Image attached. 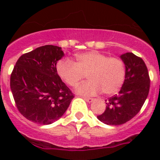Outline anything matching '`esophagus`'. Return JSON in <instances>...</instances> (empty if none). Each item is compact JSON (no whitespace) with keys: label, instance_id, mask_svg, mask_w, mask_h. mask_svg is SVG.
Wrapping results in <instances>:
<instances>
[{"label":"esophagus","instance_id":"esophagus-1","mask_svg":"<svg viewBox=\"0 0 160 160\" xmlns=\"http://www.w3.org/2000/svg\"><path fill=\"white\" fill-rule=\"evenodd\" d=\"M84 100L88 103H91L94 101V99L93 98H87V97H84Z\"/></svg>","mask_w":160,"mask_h":160}]
</instances>
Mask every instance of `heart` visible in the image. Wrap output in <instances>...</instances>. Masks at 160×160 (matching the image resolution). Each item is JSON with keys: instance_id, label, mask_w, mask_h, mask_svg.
Here are the masks:
<instances>
[{"instance_id": "1", "label": "heart", "mask_w": 160, "mask_h": 160, "mask_svg": "<svg viewBox=\"0 0 160 160\" xmlns=\"http://www.w3.org/2000/svg\"><path fill=\"white\" fill-rule=\"evenodd\" d=\"M56 69L60 77L71 87L77 86L86 75L90 80L76 89V93L82 95H95L100 91L105 95L115 94L125 77L123 60L96 51L79 54L76 63L68 58L63 59Z\"/></svg>"}]
</instances>
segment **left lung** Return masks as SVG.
Masks as SVG:
<instances>
[{"instance_id":"8db88e82","label":"left lung","mask_w":160,"mask_h":160,"mask_svg":"<svg viewBox=\"0 0 160 160\" xmlns=\"http://www.w3.org/2000/svg\"><path fill=\"white\" fill-rule=\"evenodd\" d=\"M125 66L124 84L119 94L109 98L99 120L109 125H120L134 118L141 109L149 91V72L140 57L130 52L120 55Z\"/></svg>"}]
</instances>
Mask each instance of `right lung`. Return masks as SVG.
Returning a JSON list of instances; mask_svg holds the SVG:
<instances>
[{
	"label": "right lung",
	"mask_w": 160,
	"mask_h": 160,
	"mask_svg": "<svg viewBox=\"0 0 160 160\" xmlns=\"http://www.w3.org/2000/svg\"><path fill=\"white\" fill-rule=\"evenodd\" d=\"M64 56L61 47L46 45L22 55L11 75L16 107L29 120L51 124L70 105L74 95L59 76L56 64Z\"/></svg>",
	"instance_id": "right-lung-1"
}]
</instances>
